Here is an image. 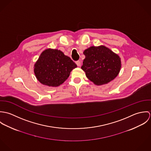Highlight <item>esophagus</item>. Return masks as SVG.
Here are the masks:
<instances>
[{"label":"esophagus","instance_id":"obj_1","mask_svg":"<svg viewBox=\"0 0 151 151\" xmlns=\"http://www.w3.org/2000/svg\"><path fill=\"white\" fill-rule=\"evenodd\" d=\"M76 64L77 65V66H78V67H80V66H81V62L80 61H77L76 62Z\"/></svg>","mask_w":151,"mask_h":151}]
</instances>
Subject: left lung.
I'll return each mask as SVG.
<instances>
[{
  "label": "left lung",
  "mask_w": 151,
  "mask_h": 151,
  "mask_svg": "<svg viewBox=\"0 0 151 151\" xmlns=\"http://www.w3.org/2000/svg\"><path fill=\"white\" fill-rule=\"evenodd\" d=\"M83 53L86 58L81 68L95 85L108 84L119 74L122 67L120 58L106 46H91Z\"/></svg>",
  "instance_id": "8db88e82"
}]
</instances>
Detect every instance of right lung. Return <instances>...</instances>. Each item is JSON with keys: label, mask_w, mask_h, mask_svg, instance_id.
<instances>
[{"label": "right lung", "mask_w": 151, "mask_h": 151, "mask_svg": "<svg viewBox=\"0 0 151 151\" xmlns=\"http://www.w3.org/2000/svg\"><path fill=\"white\" fill-rule=\"evenodd\" d=\"M77 65L58 49H47L42 52L34 65L37 80L43 85L58 86L68 78Z\"/></svg>", "instance_id": "1"}]
</instances>
